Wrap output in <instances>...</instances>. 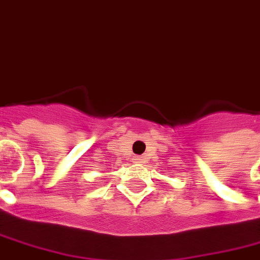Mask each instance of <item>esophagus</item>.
I'll list each match as a JSON object with an SVG mask.
<instances>
[{"instance_id": "esophagus-1", "label": "esophagus", "mask_w": 260, "mask_h": 260, "mask_svg": "<svg viewBox=\"0 0 260 260\" xmlns=\"http://www.w3.org/2000/svg\"><path fill=\"white\" fill-rule=\"evenodd\" d=\"M136 161H138V163H142V160H143V158L142 157H139V156H136V158H135Z\"/></svg>"}]
</instances>
